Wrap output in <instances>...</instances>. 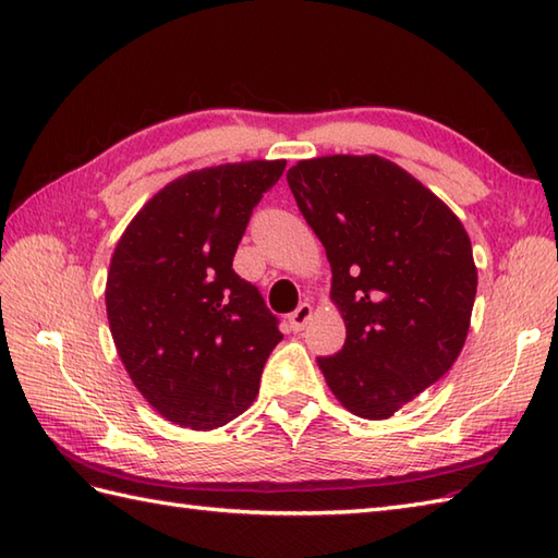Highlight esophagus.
<instances>
[{"label":"esophagus","mask_w":558,"mask_h":558,"mask_svg":"<svg viewBox=\"0 0 558 558\" xmlns=\"http://www.w3.org/2000/svg\"><path fill=\"white\" fill-rule=\"evenodd\" d=\"M312 314H314V310H312V304H306V302H302L298 310H294L290 316H288V322H290V328L292 330H302L304 326H306V322H310L312 318Z\"/></svg>","instance_id":"obj_1"}]
</instances>
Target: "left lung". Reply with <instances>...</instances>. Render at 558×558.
Listing matches in <instances>:
<instances>
[{"instance_id": "left-lung-1", "label": "left lung", "mask_w": 558, "mask_h": 558, "mask_svg": "<svg viewBox=\"0 0 558 558\" xmlns=\"http://www.w3.org/2000/svg\"><path fill=\"white\" fill-rule=\"evenodd\" d=\"M294 201L333 270L345 345L318 357L328 388L364 420H388L441 378L465 345L477 268L441 198L378 156L300 160Z\"/></svg>"}]
</instances>
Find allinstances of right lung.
Returning a JSON list of instances; mask_svg holds the SVG:
<instances>
[{
  "instance_id": "right-lung-1",
  "label": "right lung",
  "mask_w": 558,
  "mask_h": 558,
  "mask_svg": "<svg viewBox=\"0 0 558 558\" xmlns=\"http://www.w3.org/2000/svg\"><path fill=\"white\" fill-rule=\"evenodd\" d=\"M286 160L189 172L153 196L117 242L105 288L124 369L165 420L216 429L252 405L282 340L232 258Z\"/></svg>"
}]
</instances>
